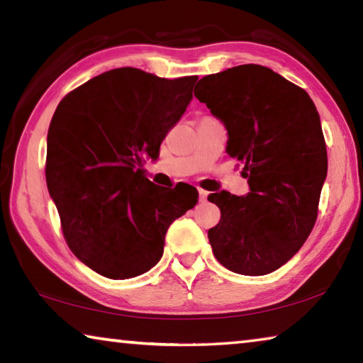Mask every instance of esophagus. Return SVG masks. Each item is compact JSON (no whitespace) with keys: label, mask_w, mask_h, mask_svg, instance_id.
Listing matches in <instances>:
<instances>
[{"label":"esophagus","mask_w":363,"mask_h":363,"mask_svg":"<svg viewBox=\"0 0 363 363\" xmlns=\"http://www.w3.org/2000/svg\"><path fill=\"white\" fill-rule=\"evenodd\" d=\"M208 195H210V192H206V190H203V189H199V199H200V201H206L208 200Z\"/></svg>","instance_id":"esophagus-1"}]
</instances>
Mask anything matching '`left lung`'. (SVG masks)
I'll return each mask as SVG.
<instances>
[{
	"mask_svg": "<svg viewBox=\"0 0 363 363\" xmlns=\"http://www.w3.org/2000/svg\"><path fill=\"white\" fill-rule=\"evenodd\" d=\"M194 94L224 123L225 152L250 186L245 196H208L220 210L208 230L213 253L235 274L274 272L298 253L317 219L328 158L314 102L256 64L203 77Z\"/></svg>",
	"mask_w": 363,
	"mask_h": 363,
	"instance_id": "left-lung-1",
	"label": "left lung"
}]
</instances>
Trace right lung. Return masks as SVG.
<instances>
[{
	"label": "right lung",
	"instance_id": "1",
	"mask_svg": "<svg viewBox=\"0 0 363 363\" xmlns=\"http://www.w3.org/2000/svg\"><path fill=\"white\" fill-rule=\"evenodd\" d=\"M196 79L121 67L78 86L52 115L49 195L73 255L104 277L150 270L163 256L171 223L199 201L195 187H160L144 169L186 112Z\"/></svg>",
	"mask_w": 363,
	"mask_h": 363
}]
</instances>
